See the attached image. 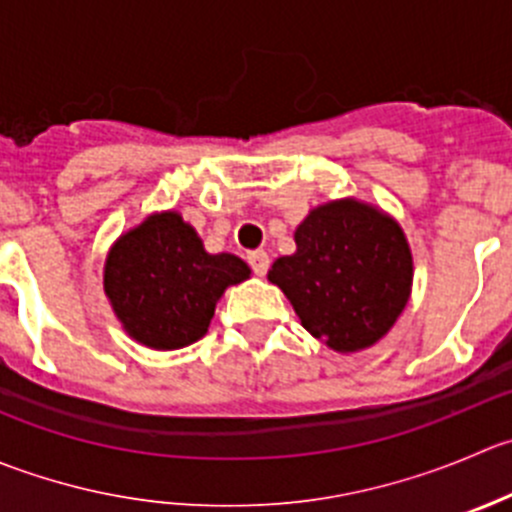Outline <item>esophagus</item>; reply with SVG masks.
I'll return each mask as SVG.
<instances>
[{
  "label": "esophagus",
  "instance_id": "34e87169",
  "mask_svg": "<svg viewBox=\"0 0 512 512\" xmlns=\"http://www.w3.org/2000/svg\"><path fill=\"white\" fill-rule=\"evenodd\" d=\"M247 262H250V267L255 270V275L265 277L267 270H270V255H267L265 250H255L247 255Z\"/></svg>",
  "mask_w": 512,
  "mask_h": 512
}]
</instances>
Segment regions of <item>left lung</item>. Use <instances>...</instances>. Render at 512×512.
I'll use <instances>...</instances> for the list:
<instances>
[{
	"instance_id": "obj_1",
	"label": "left lung",
	"mask_w": 512,
	"mask_h": 512,
	"mask_svg": "<svg viewBox=\"0 0 512 512\" xmlns=\"http://www.w3.org/2000/svg\"><path fill=\"white\" fill-rule=\"evenodd\" d=\"M297 250L272 262L302 327L340 355L375 347L413 292V252L403 227L357 197L322 202L295 230Z\"/></svg>"
}]
</instances>
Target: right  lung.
I'll list each match as a JSON object with an SVG mask.
<instances>
[{
    "label": "right lung",
    "instance_id": "1",
    "mask_svg": "<svg viewBox=\"0 0 512 512\" xmlns=\"http://www.w3.org/2000/svg\"><path fill=\"white\" fill-rule=\"evenodd\" d=\"M250 275L245 260L207 252L180 212L162 210L114 240L102 282L132 340L150 350H180L207 335L227 287Z\"/></svg>",
    "mask_w": 512,
    "mask_h": 512
}]
</instances>
